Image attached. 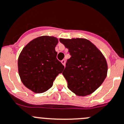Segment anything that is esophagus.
Listing matches in <instances>:
<instances>
[{"instance_id":"esophagus-1","label":"esophagus","mask_w":124,"mask_h":124,"mask_svg":"<svg viewBox=\"0 0 124 124\" xmlns=\"http://www.w3.org/2000/svg\"><path fill=\"white\" fill-rule=\"evenodd\" d=\"M61 63L63 64L64 66H65V63H66V60H63L61 61Z\"/></svg>"}]
</instances>
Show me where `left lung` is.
Returning <instances> with one entry per match:
<instances>
[{"label":"left lung","instance_id":"8db88e82","mask_svg":"<svg viewBox=\"0 0 124 124\" xmlns=\"http://www.w3.org/2000/svg\"><path fill=\"white\" fill-rule=\"evenodd\" d=\"M60 41L71 55L62 73L68 82V88L78 96L92 93L107 76L108 64L104 56L85 39H60Z\"/></svg>","mask_w":124,"mask_h":124}]
</instances>
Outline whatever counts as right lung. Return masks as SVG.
<instances>
[{
	"label": "right lung",
	"instance_id": "add662e5",
	"mask_svg": "<svg viewBox=\"0 0 124 124\" xmlns=\"http://www.w3.org/2000/svg\"><path fill=\"white\" fill-rule=\"evenodd\" d=\"M56 37L44 36L31 40L24 46L18 60V72L24 85L36 93L48 90L64 70L56 58Z\"/></svg>",
	"mask_w": 124,
	"mask_h": 124
}]
</instances>
